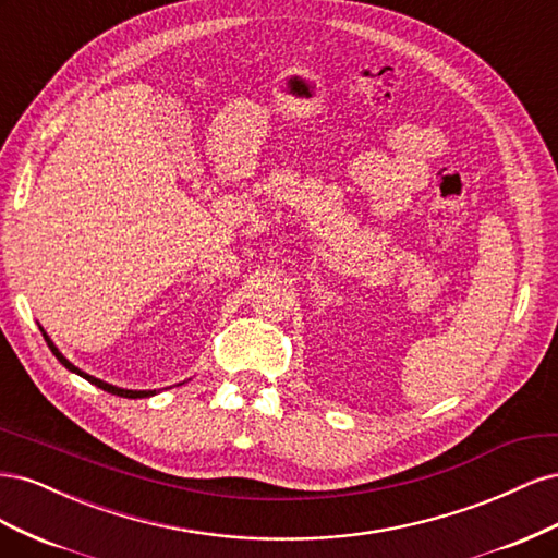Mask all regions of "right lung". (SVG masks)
Instances as JSON below:
<instances>
[{"mask_svg": "<svg viewBox=\"0 0 558 558\" xmlns=\"http://www.w3.org/2000/svg\"><path fill=\"white\" fill-rule=\"evenodd\" d=\"M41 328V326H39ZM41 335H44V340H46V344H48V349L53 351V356L70 369V373H74V375H78V377H83L86 381H90V384H95L97 388H102V391H107V393H113V396H121V398H150V396H156L158 391H132V388H121V386H113V384H107V381H102V379H97V377H93V375H88V373H83V369H78L74 363H70L66 361L62 353H60V349L53 344V340H50V337L46 335V330L41 328Z\"/></svg>", "mask_w": 558, "mask_h": 558, "instance_id": "obj_1", "label": "right lung"}]
</instances>
